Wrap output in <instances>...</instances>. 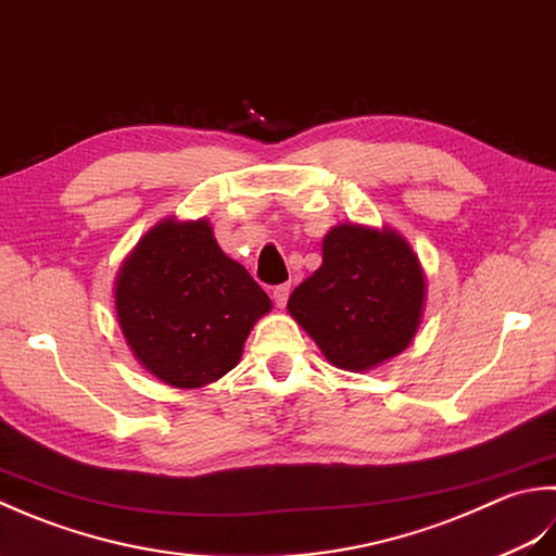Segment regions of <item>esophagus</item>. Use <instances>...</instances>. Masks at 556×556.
Here are the masks:
<instances>
[{"label":"esophagus","instance_id":"1","mask_svg":"<svg viewBox=\"0 0 556 556\" xmlns=\"http://www.w3.org/2000/svg\"><path fill=\"white\" fill-rule=\"evenodd\" d=\"M288 298H290V286H288V282H282V286H276V288H274V302H276L278 309L286 307Z\"/></svg>","mask_w":556,"mask_h":556}]
</instances>
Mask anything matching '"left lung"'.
I'll return each mask as SVG.
<instances>
[{
  "instance_id": "obj_1",
  "label": "left lung",
  "mask_w": 556,
  "mask_h": 556,
  "mask_svg": "<svg viewBox=\"0 0 556 556\" xmlns=\"http://www.w3.org/2000/svg\"><path fill=\"white\" fill-rule=\"evenodd\" d=\"M324 262L292 290L288 312L324 357L367 371L401 355L420 328L427 278L420 258L391 228L341 223L324 237Z\"/></svg>"
}]
</instances>
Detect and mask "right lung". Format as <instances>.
I'll list each match as a JSON object with an SVG mask.
<instances>
[{"mask_svg":"<svg viewBox=\"0 0 556 556\" xmlns=\"http://www.w3.org/2000/svg\"><path fill=\"white\" fill-rule=\"evenodd\" d=\"M115 309L139 365L175 389H201L242 357L268 294L223 252L206 218H165L146 232L115 280Z\"/></svg>","mask_w":556,"mask_h":556,"instance_id":"1","label":"right lung"}]
</instances>
